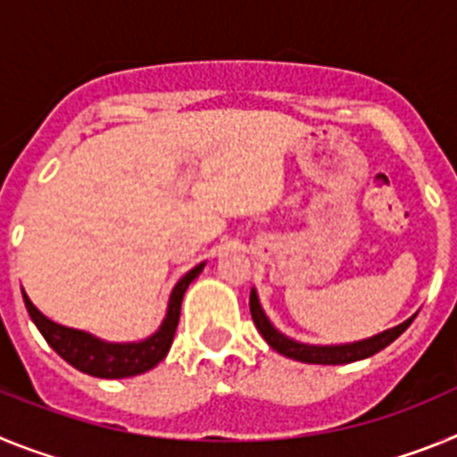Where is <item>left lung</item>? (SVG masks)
Segmentation results:
<instances>
[{
	"label": "left lung",
	"mask_w": 457,
	"mask_h": 457,
	"mask_svg": "<svg viewBox=\"0 0 457 457\" xmlns=\"http://www.w3.org/2000/svg\"><path fill=\"white\" fill-rule=\"evenodd\" d=\"M249 309H252V318L256 329L261 332V337L268 341V345L272 350H277L278 354L284 357L295 359V361H302V364H322V366H338V364H353V361H361V359H369L373 354H378L379 350H385L389 343H394L395 338L405 332L407 327L411 325V320L417 318V313L411 318H407L401 325L385 329V332L375 334V337L364 338V341L354 343H341V345H311V343L295 341V338L286 337L272 325V320L268 318V313L261 306L258 300L256 288H252L249 295Z\"/></svg>",
	"instance_id": "left-lung-1"
}]
</instances>
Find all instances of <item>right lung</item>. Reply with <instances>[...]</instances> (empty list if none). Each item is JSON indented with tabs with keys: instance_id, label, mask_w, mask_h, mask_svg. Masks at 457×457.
<instances>
[{
	"instance_id": "right-lung-1",
	"label": "right lung",
	"mask_w": 457,
	"mask_h": 457,
	"mask_svg": "<svg viewBox=\"0 0 457 457\" xmlns=\"http://www.w3.org/2000/svg\"><path fill=\"white\" fill-rule=\"evenodd\" d=\"M204 268L205 263H199L196 268L189 270L185 277L179 278V284L173 286L171 295H169L167 316H164L162 325L157 327L151 337L141 338V341H103V338L93 337V334L75 329V327L59 325V322L43 316L24 290L22 300L27 311H29L31 320L38 327V332L50 343V348L59 357L66 359L68 364L75 366L82 373L93 375V378H132V375H141L155 369L167 357L173 337H176V327H179L180 320V304H183L185 290H187V286L192 284L194 278L199 277Z\"/></svg>"
}]
</instances>
